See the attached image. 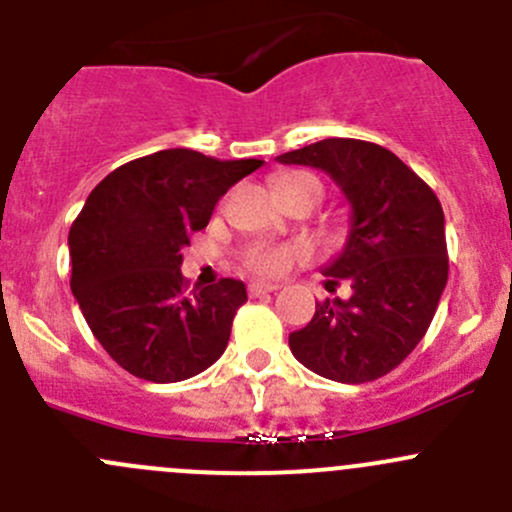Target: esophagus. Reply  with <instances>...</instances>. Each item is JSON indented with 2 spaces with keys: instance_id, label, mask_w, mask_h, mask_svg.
<instances>
[{
  "instance_id": "esophagus-1",
  "label": "esophagus",
  "mask_w": 512,
  "mask_h": 512,
  "mask_svg": "<svg viewBox=\"0 0 512 512\" xmlns=\"http://www.w3.org/2000/svg\"><path fill=\"white\" fill-rule=\"evenodd\" d=\"M277 289H280V285H275V282H252L247 292H250V297H260V294L277 292Z\"/></svg>"
}]
</instances>
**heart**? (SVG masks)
<instances>
[{
	"instance_id": "obj_1",
	"label": "heart",
	"mask_w": 512,
	"mask_h": 512,
	"mask_svg": "<svg viewBox=\"0 0 512 512\" xmlns=\"http://www.w3.org/2000/svg\"><path fill=\"white\" fill-rule=\"evenodd\" d=\"M292 185H312L322 195V183L309 173H287L277 180V190L292 188ZM299 257H304L302 245H255L245 250L242 262L255 275H282Z\"/></svg>"
}]
</instances>
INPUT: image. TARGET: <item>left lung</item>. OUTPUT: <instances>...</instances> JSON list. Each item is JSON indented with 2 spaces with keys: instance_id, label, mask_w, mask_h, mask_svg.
Masks as SVG:
<instances>
[{
  "instance_id": "left-lung-1",
  "label": "left lung",
  "mask_w": 512,
  "mask_h": 512,
  "mask_svg": "<svg viewBox=\"0 0 512 512\" xmlns=\"http://www.w3.org/2000/svg\"><path fill=\"white\" fill-rule=\"evenodd\" d=\"M277 160L324 170L352 205L347 245L322 270L327 287L347 280L352 297L319 302L312 322L289 334V349L324 379H381L414 352L441 302V203L404 160L369 141L324 138Z\"/></svg>"
}]
</instances>
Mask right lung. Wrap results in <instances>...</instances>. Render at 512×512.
Instances as JSON below:
<instances>
[{
	"label": "right lung",
	"instance_id": "right-lung-1",
	"mask_svg": "<svg viewBox=\"0 0 512 512\" xmlns=\"http://www.w3.org/2000/svg\"><path fill=\"white\" fill-rule=\"evenodd\" d=\"M260 165L168 148L123 163L91 190L69 230L71 292L128 374L175 384L225 352L247 289L225 277L188 292L183 247L227 190Z\"/></svg>",
	"mask_w": 512,
	"mask_h": 512
}]
</instances>
